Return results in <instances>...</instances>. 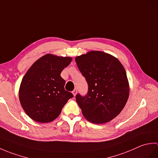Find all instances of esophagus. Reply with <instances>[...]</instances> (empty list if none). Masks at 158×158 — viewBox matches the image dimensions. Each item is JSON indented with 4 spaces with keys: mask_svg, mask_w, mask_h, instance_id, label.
Instances as JSON below:
<instances>
[{
    "mask_svg": "<svg viewBox=\"0 0 158 158\" xmlns=\"http://www.w3.org/2000/svg\"><path fill=\"white\" fill-rule=\"evenodd\" d=\"M77 89L76 88H75V89H74V90H73V91L72 92V93H73V94L74 96H76V94H77Z\"/></svg>",
    "mask_w": 158,
    "mask_h": 158,
    "instance_id": "obj_1",
    "label": "esophagus"
}]
</instances>
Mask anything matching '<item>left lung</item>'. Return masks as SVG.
I'll use <instances>...</instances> for the list:
<instances>
[{
	"label": "left lung",
	"instance_id": "1",
	"mask_svg": "<svg viewBox=\"0 0 158 158\" xmlns=\"http://www.w3.org/2000/svg\"><path fill=\"white\" fill-rule=\"evenodd\" d=\"M75 61L88 85L85 96L76 95L83 116L94 123L110 122L128 99L129 84L123 65L115 57L99 51L77 56Z\"/></svg>",
	"mask_w": 158,
	"mask_h": 158
}]
</instances>
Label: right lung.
<instances>
[{
    "instance_id": "add662e5",
    "label": "right lung",
    "mask_w": 158,
    "mask_h": 158,
    "mask_svg": "<svg viewBox=\"0 0 158 158\" xmlns=\"http://www.w3.org/2000/svg\"><path fill=\"white\" fill-rule=\"evenodd\" d=\"M72 58L47 54L28 69L20 85L19 97L26 113L33 120L48 123L54 120L73 94L64 89L60 73Z\"/></svg>"
}]
</instances>
